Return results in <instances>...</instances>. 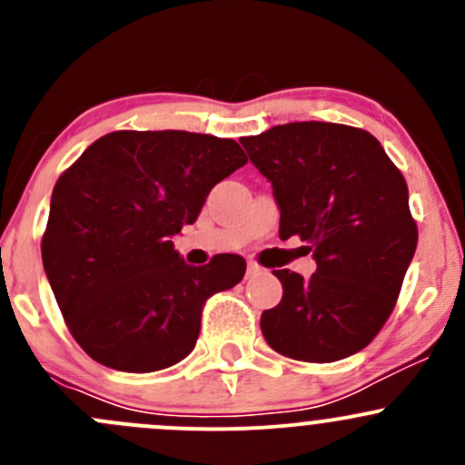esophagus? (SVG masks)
Returning <instances> with one entry per match:
<instances>
[{
  "label": "esophagus",
  "mask_w": 465,
  "mask_h": 465,
  "mask_svg": "<svg viewBox=\"0 0 465 465\" xmlns=\"http://www.w3.org/2000/svg\"><path fill=\"white\" fill-rule=\"evenodd\" d=\"M259 272H261V265H259V262H254V261H250V262H247V274H259Z\"/></svg>",
  "instance_id": "1"
}]
</instances>
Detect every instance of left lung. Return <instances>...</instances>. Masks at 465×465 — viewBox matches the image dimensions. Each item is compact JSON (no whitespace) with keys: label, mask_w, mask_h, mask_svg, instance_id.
Segmentation results:
<instances>
[{"label":"left lung","mask_w":465,"mask_h":465,"mask_svg":"<svg viewBox=\"0 0 465 465\" xmlns=\"http://www.w3.org/2000/svg\"><path fill=\"white\" fill-rule=\"evenodd\" d=\"M241 143L272 182L281 241L299 236L317 262L311 279L274 270L283 297L261 315L262 337L302 362L358 353L391 315L419 242L405 177L351 125L297 121Z\"/></svg>","instance_id":"1"}]
</instances>
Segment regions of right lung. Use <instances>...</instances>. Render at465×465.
<instances>
[{"instance_id": "1", "label": "right lung", "mask_w": 465, "mask_h": 465, "mask_svg": "<svg viewBox=\"0 0 465 465\" xmlns=\"http://www.w3.org/2000/svg\"><path fill=\"white\" fill-rule=\"evenodd\" d=\"M245 163L233 139L116 130L58 177L42 262L69 332L89 358L150 373L193 351L204 302L241 283L247 262L218 254L203 267L186 265L171 238Z\"/></svg>"}]
</instances>
